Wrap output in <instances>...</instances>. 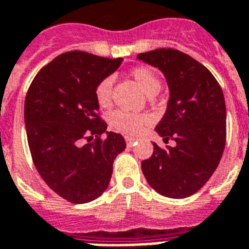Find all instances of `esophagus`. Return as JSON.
<instances>
[{
  "instance_id": "esophagus-1",
  "label": "esophagus",
  "mask_w": 249,
  "mask_h": 249,
  "mask_svg": "<svg viewBox=\"0 0 249 249\" xmlns=\"http://www.w3.org/2000/svg\"><path fill=\"white\" fill-rule=\"evenodd\" d=\"M125 141H126V144H128L129 147H132L133 144L137 143L136 138H132V137H126V138H125Z\"/></svg>"
}]
</instances>
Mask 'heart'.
<instances>
[{
  "label": "heart",
  "instance_id": "obj_1",
  "mask_svg": "<svg viewBox=\"0 0 249 249\" xmlns=\"http://www.w3.org/2000/svg\"><path fill=\"white\" fill-rule=\"evenodd\" d=\"M130 76L136 80L141 89L144 93L158 94L160 90V80L155 75V72L147 67H137L130 71ZM112 77H106L98 84L95 89V98H97L98 105L102 107H107L111 103V94H112ZM150 123V117L147 115H138V113H132L123 109L113 111L109 115V125L113 129H116L117 132L124 133L128 136H136L142 130L143 125Z\"/></svg>",
  "mask_w": 249,
  "mask_h": 249
}]
</instances>
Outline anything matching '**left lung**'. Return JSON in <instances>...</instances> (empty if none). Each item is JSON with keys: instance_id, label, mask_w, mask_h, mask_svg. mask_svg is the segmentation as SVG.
Returning a JSON list of instances; mask_svg holds the SVG:
<instances>
[{"instance_id": "8db88e82", "label": "left lung", "mask_w": 249, "mask_h": 249, "mask_svg": "<svg viewBox=\"0 0 249 249\" xmlns=\"http://www.w3.org/2000/svg\"><path fill=\"white\" fill-rule=\"evenodd\" d=\"M137 59L163 72L169 101L155 130L164 141L174 140L168 150L154 143V154L141 166L148 185L172 199L199 191L218 166L226 142V106L214 76L185 53L156 49Z\"/></svg>"}]
</instances>
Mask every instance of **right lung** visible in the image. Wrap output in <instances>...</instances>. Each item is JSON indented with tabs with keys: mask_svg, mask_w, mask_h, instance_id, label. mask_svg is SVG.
<instances>
[{
	"mask_svg": "<svg viewBox=\"0 0 249 249\" xmlns=\"http://www.w3.org/2000/svg\"><path fill=\"white\" fill-rule=\"evenodd\" d=\"M121 62L123 58L77 50L64 53L37 73L25 97V132L33 163L54 193L75 204L105 193L113 160L126 147L121 134L107 132L97 115L95 98L98 84ZM93 136L96 140L90 141ZM83 138H88L86 145L81 143Z\"/></svg>",
	"mask_w": 249,
	"mask_h": 249,
	"instance_id": "1",
	"label": "right lung"
}]
</instances>
